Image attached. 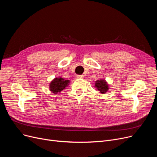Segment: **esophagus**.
I'll use <instances>...</instances> for the list:
<instances>
[{
  "label": "esophagus",
  "instance_id": "esophagus-1",
  "mask_svg": "<svg viewBox=\"0 0 157 157\" xmlns=\"http://www.w3.org/2000/svg\"><path fill=\"white\" fill-rule=\"evenodd\" d=\"M77 77L78 78H84V75H77Z\"/></svg>",
  "mask_w": 157,
  "mask_h": 157
}]
</instances>
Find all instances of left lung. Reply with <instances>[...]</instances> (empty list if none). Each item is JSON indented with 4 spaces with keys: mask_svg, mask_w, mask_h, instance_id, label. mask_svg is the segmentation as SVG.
I'll return each instance as SVG.
<instances>
[{
    "mask_svg": "<svg viewBox=\"0 0 157 157\" xmlns=\"http://www.w3.org/2000/svg\"><path fill=\"white\" fill-rule=\"evenodd\" d=\"M95 88L101 94H105L109 91V85L105 79H100L94 82Z\"/></svg>",
    "mask_w": 157,
    "mask_h": 157,
    "instance_id": "left-lung-1",
    "label": "left lung"
}]
</instances>
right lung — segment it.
Returning <instances> with one entry per match:
<instances>
[{
	"mask_svg": "<svg viewBox=\"0 0 157 157\" xmlns=\"http://www.w3.org/2000/svg\"><path fill=\"white\" fill-rule=\"evenodd\" d=\"M70 82L69 80H65L63 77H56L49 84V89L54 94H59L69 86Z\"/></svg>",
	"mask_w": 157,
	"mask_h": 157,
	"instance_id": "obj_1",
	"label": "right lung"
}]
</instances>
